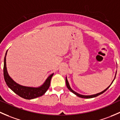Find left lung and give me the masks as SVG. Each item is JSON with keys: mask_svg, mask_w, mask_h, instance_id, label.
Masks as SVG:
<instances>
[{"mask_svg": "<svg viewBox=\"0 0 120 120\" xmlns=\"http://www.w3.org/2000/svg\"><path fill=\"white\" fill-rule=\"evenodd\" d=\"M116 73H117V72H116ZM115 77H116V76H115ZM115 77H114V79H115ZM114 80H113V81H112V84L113 83V81H114ZM112 84H111L110 85V86H109V87H107V88L105 89V90L104 91H102V92H99V93H98V94H97L92 95H83L79 94L77 93V92H75V91H74L72 89H71V88H70V86H69V82H68V80H67V78H66V86H67V88H68L69 90H70V91H71V92H73V94H75V95H77V96H78L79 97L82 98H88H88H94V97H98V96H99V95L102 94H103V92H105V91H106V90H107V89H108L110 87V86H111V85H112Z\"/></svg>", "mask_w": 120, "mask_h": 120, "instance_id": "8db88e82", "label": "left lung"}]
</instances>
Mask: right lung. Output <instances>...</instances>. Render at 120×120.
<instances>
[{
	"label": "right lung",
	"instance_id": "right-lung-1",
	"mask_svg": "<svg viewBox=\"0 0 120 120\" xmlns=\"http://www.w3.org/2000/svg\"><path fill=\"white\" fill-rule=\"evenodd\" d=\"M7 51H6L4 59V66H3V75L4 79L6 81V84L13 91H14L16 94L19 97L26 99H32L38 98L44 95L47 90L49 89L50 85V81L54 73L51 74L48 77L45 82L42 86L39 87H29L25 86H21L15 82L8 75L7 73V68H6V55Z\"/></svg>",
	"mask_w": 120,
	"mask_h": 120
}]
</instances>
